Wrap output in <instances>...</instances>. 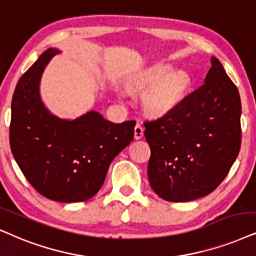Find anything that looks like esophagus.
Segmentation results:
<instances>
[{
  "instance_id": "34e87169",
  "label": "esophagus",
  "mask_w": 256,
  "mask_h": 256,
  "mask_svg": "<svg viewBox=\"0 0 256 256\" xmlns=\"http://www.w3.org/2000/svg\"><path fill=\"white\" fill-rule=\"evenodd\" d=\"M144 134V128L139 122L134 126V139H140Z\"/></svg>"
}]
</instances>
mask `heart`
<instances>
[{
	"label": "heart",
	"instance_id": "1",
	"mask_svg": "<svg viewBox=\"0 0 256 256\" xmlns=\"http://www.w3.org/2000/svg\"><path fill=\"white\" fill-rule=\"evenodd\" d=\"M169 64H156L144 70L134 80L139 88L151 86L143 96V106L150 114L160 116L177 106L186 96L192 85L189 74L184 70H174Z\"/></svg>",
	"mask_w": 256,
	"mask_h": 256
}]
</instances>
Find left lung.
Segmentation results:
<instances>
[{"label": "left lung", "mask_w": 256, "mask_h": 256, "mask_svg": "<svg viewBox=\"0 0 256 256\" xmlns=\"http://www.w3.org/2000/svg\"><path fill=\"white\" fill-rule=\"evenodd\" d=\"M144 126L152 190L169 202L209 195L226 178L241 148L238 87L212 56L204 84Z\"/></svg>", "instance_id": "1"}]
</instances>
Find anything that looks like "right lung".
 <instances>
[{
    "label": "right lung",
    "mask_w": 256,
    "mask_h": 256,
    "mask_svg": "<svg viewBox=\"0 0 256 256\" xmlns=\"http://www.w3.org/2000/svg\"><path fill=\"white\" fill-rule=\"evenodd\" d=\"M58 53L48 48L18 80L9 140L16 163L38 194L56 202H84L99 192L111 162L134 140L136 122L114 124L96 111L73 120L52 114L41 100L40 80Z\"/></svg>",
    "instance_id": "add662e5"
}]
</instances>
